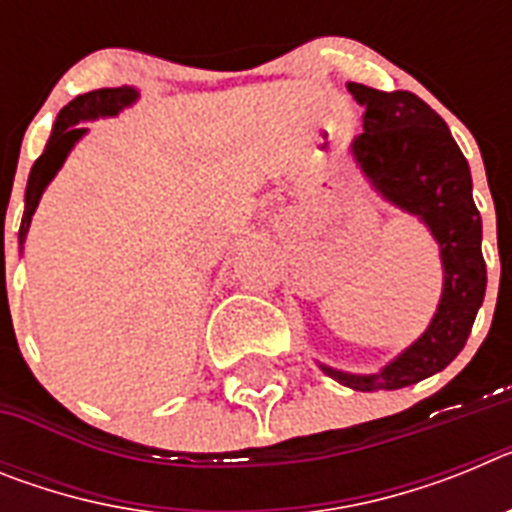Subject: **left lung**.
Listing matches in <instances>:
<instances>
[{
	"label": "left lung",
	"mask_w": 512,
	"mask_h": 512,
	"mask_svg": "<svg viewBox=\"0 0 512 512\" xmlns=\"http://www.w3.org/2000/svg\"><path fill=\"white\" fill-rule=\"evenodd\" d=\"M364 107V133L351 153L372 187L400 210L418 215L441 248L443 292L423 336L377 374L323 372L351 390H400L441 372L459 356L485 300L482 217L472 174L443 117L413 92H379L348 81Z\"/></svg>",
	"instance_id": "obj_1"
}]
</instances>
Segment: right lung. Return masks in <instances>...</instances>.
<instances>
[{
    "instance_id": "1",
    "label": "right lung",
    "mask_w": 512,
    "mask_h": 512,
    "mask_svg": "<svg viewBox=\"0 0 512 512\" xmlns=\"http://www.w3.org/2000/svg\"><path fill=\"white\" fill-rule=\"evenodd\" d=\"M135 99H138V89L133 87L97 89V92L79 94V97L71 99V102L58 112L51 138H48V143H45V151L40 153V158L33 164V169H30V179H27L25 215H22V223H20V248L22 243H25L27 228H30V220H33L35 207H38L45 187L51 184L56 171L63 166L69 151L76 146V140L87 133V128H81L79 122L117 115L120 110L130 107Z\"/></svg>"
}]
</instances>
